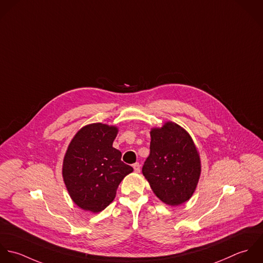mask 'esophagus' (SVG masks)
I'll return each instance as SVG.
<instances>
[{"instance_id":"1","label":"esophagus","mask_w":263,"mask_h":263,"mask_svg":"<svg viewBox=\"0 0 263 263\" xmlns=\"http://www.w3.org/2000/svg\"><path fill=\"white\" fill-rule=\"evenodd\" d=\"M133 168H134V172L139 173V172H140V163H139V162H135V163L133 164Z\"/></svg>"}]
</instances>
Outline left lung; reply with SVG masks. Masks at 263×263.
Returning <instances> with one entry per match:
<instances>
[{
    "label": "left lung",
    "mask_w": 263,
    "mask_h": 263,
    "mask_svg": "<svg viewBox=\"0 0 263 263\" xmlns=\"http://www.w3.org/2000/svg\"><path fill=\"white\" fill-rule=\"evenodd\" d=\"M151 137V154L142 174L162 202L172 206L182 204L194 193L201 171L194 142L173 122L153 129Z\"/></svg>",
    "instance_id": "1"
}]
</instances>
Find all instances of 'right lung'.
Segmentation results:
<instances>
[{
  "label": "right lung",
  "mask_w": 263,
  "mask_h": 263,
  "mask_svg": "<svg viewBox=\"0 0 263 263\" xmlns=\"http://www.w3.org/2000/svg\"><path fill=\"white\" fill-rule=\"evenodd\" d=\"M118 129L102 123L80 129L63 161V178L72 200L82 210L100 212L114 200L119 184L133 167L112 147Z\"/></svg>",
  "instance_id": "1"
}]
</instances>
